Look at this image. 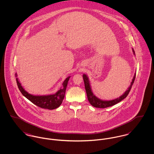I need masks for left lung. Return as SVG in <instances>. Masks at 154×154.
Returning <instances> with one entry per match:
<instances>
[{
	"instance_id": "left-lung-1",
	"label": "left lung",
	"mask_w": 154,
	"mask_h": 154,
	"mask_svg": "<svg viewBox=\"0 0 154 154\" xmlns=\"http://www.w3.org/2000/svg\"><path fill=\"white\" fill-rule=\"evenodd\" d=\"M132 51L133 52V54L135 55V53H134V51L133 48H132ZM82 76H83L84 84H85V88L88 101H89V103L94 107L104 109V108H107V107H109L111 106H112L117 104L118 103L120 102L122 100L125 99L128 96V95L129 94V92H130V91L132 88V86L133 84V82L134 81L135 77H136V73H134V75L133 78V79H132V82L131 84L130 87L128 88V89L125 91V92H124V94L123 95H122L120 97H119V98H117L114 100H108V101L103 100H101V99L97 98L93 94V92L92 91V89L91 88V85H90V84H89V81L87 75L86 74H84Z\"/></svg>"
}]
</instances>
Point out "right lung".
I'll use <instances>...</instances> for the list:
<instances>
[{
	"label": "right lung",
	"mask_w": 154,
	"mask_h": 154,
	"mask_svg": "<svg viewBox=\"0 0 154 154\" xmlns=\"http://www.w3.org/2000/svg\"><path fill=\"white\" fill-rule=\"evenodd\" d=\"M17 76V74H15ZM70 76H69L64 81L62 84V87L60 88L54 94L51 95H34L29 94L22 87L18 78H17V83L18 88L22 95L29 100L33 104L37 106L42 109H45L48 110H53L58 108L63 102L65 97L66 87L67 85L68 81Z\"/></svg>",
	"instance_id": "1"
}]
</instances>
